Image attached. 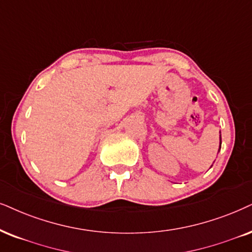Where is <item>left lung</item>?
<instances>
[{
  "instance_id": "left-lung-1",
  "label": "left lung",
  "mask_w": 252,
  "mask_h": 252,
  "mask_svg": "<svg viewBox=\"0 0 252 252\" xmlns=\"http://www.w3.org/2000/svg\"><path fill=\"white\" fill-rule=\"evenodd\" d=\"M221 135H220V149H221Z\"/></svg>"
}]
</instances>
